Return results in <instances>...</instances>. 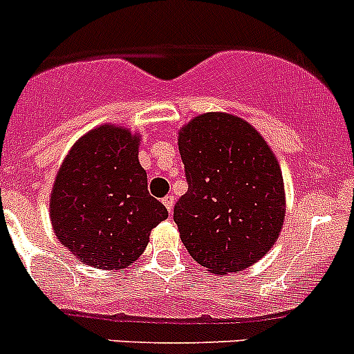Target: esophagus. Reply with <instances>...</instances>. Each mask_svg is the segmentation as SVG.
Listing matches in <instances>:
<instances>
[{
  "instance_id": "esophagus-1",
  "label": "esophagus",
  "mask_w": 354,
  "mask_h": 354,
  "mask_svg": "<svg viewBox=\"0 0 354 354\" xmlns=\"http://www.w3.org/2000/svg\"><path fill=\"white\" fill-rule=\"evenodd\" d=\"M174 202H175V200H174V196H171V194H168V196H165V198H163V203H165V207H167V209H168V212H174Z\"/></svg>"
}]
</instances>
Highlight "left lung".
<instances>
[{
    "mask_svg": "<svg viewBox=\"0 0 354 354\" xmlns=\"http://www.w3.org/2000/svg\"><path fill=\"white\" fill-rule=\"evenodd\" d=\"M187 193L174 221L191 258L230 274L263 258L283 228V171L263 137L244 119L202 113L179 131Z\"/></svg>",
    "mask_w": 354,
    "mask_h": 354,
    "instance_id": "1",
    "label": "left lung"
}]
</instances>
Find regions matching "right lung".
<instances>
[{"instance_id": "obj_1", "label": "right lung", "mask_w": 354, "mask_h": 354, "mask_svg": "<svg viewBox=\"0 0 354 354\" xmlns=\"http://www.w3.org/2000/svg\"><path fill=\"white\" fill-rule=\"evenodd\" d=\"M138 135L103 124L64 158L50 193V221L64 248L82 263L121 270L140 258L151 230L168 217L147 191Z\"/></svg>"}]
</instances>
